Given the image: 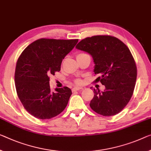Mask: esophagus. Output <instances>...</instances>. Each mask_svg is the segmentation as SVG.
I'll return each instance as SVG.
<instances>
[{"mask_svg": "<svg viewBox=\"0 0 151 151\" xmlns=\"http://www.w3.org/2000/svg\"><path fill=\"white\" fill-rule=\"evenodd\" d=\"M83 90V88H82V87H75L72 89V92L78 91V90Z\"/></svg>", "mask_w": 151, "mask_h": 151, "instance_id": "34e87169", "label": "esophagus"}]
</instances>
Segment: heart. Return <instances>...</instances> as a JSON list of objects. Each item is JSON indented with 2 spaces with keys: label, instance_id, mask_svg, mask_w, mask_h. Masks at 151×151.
Returning <instances> with one entry per match:
<instances>
[{
  "label": "heart",
  "instance_id": "obj_1",
  "mask_svg": "<svg viewBox=\"0 0 151 151\" xmlns=\"http://www.w3.org/2000/svg\"><path fill=\"white\" fill-rule=\"evenodd\" d=\"M86 55V54H85V53H80V54L77 55V56H76V59H77V58L79 57L82 56V55ZM74 82H75L76 84H78V85H81L83 83L82 80H81V79H80V78L76 79L75 81H74Z\"/></svg>",
  "mask_w": 151,
  "mask_h": 151
}]
</instances>
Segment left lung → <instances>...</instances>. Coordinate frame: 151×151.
<instances>
[{
	"label": "left lung",
	"mask_w": 151,
	"mask_h": 151,
	"mask_svg": "<svg viewBox=\"0 0 151 151\" xmlns=\"http://www.w3.org/2000/svg\"><path fill=\"white\" fill-rule=\"evenodd\" d=\"M76 47L92 55L94 73L99 75L94 82L105 86L103 92L94 89L90 107L103 116L119 113L131 99L137 77L136 62L128 47L119 39L109 35L88 37Z\"/></svg>",
	"instance_id": "1"
}]
</instances>
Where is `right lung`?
Returning a JSON list of instances; mask_svg holds the SVG:
<instances>
[{
    "instance_id": "right-lung-1",
    "label": "right lung",
    "mask_w": 151,
    "mask_h": 151,
    "mask_svg": "<svg viewBox=\"0 0 151 151\" xmlns=\"http://www.w3.org/2000/svg\"><path fill=\"white\" fill-rule=\"evenodd\" d=\"M78 39L40 38L30 44L20 55L15 72L17 96L25 109L38 119L59 115L68 105L71 90L68 87L50 91L49 76L61 70V64Z\"/></svg>"
}]
</instances>
